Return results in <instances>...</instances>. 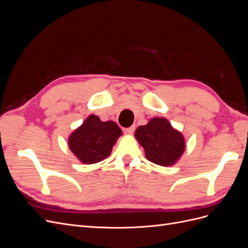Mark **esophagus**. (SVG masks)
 I'll list each match as a JSON object with an SVG mask.
<instances>
[{
	"mask_svg": "<svg viewBox=\"0 0 248 248\" xmlns=\"http://www.w3.org/2000/svg\"><path fill=\"white\" fill-rule=\"evenodd\" d=\"M134 129H136V126H131V127H129V128H125V129H124V132H125L126 134H132L133 131H134Z\"/></svg>",
	"mask_w": 248,
	"mask_h": 248,
	"instance_id": "esophagus-1",
	"label": "esophagus"
}]
</instances>
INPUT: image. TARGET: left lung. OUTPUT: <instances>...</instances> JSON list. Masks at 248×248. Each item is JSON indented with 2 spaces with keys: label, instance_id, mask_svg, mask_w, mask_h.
<instances>
[{
  "label": "left lung",
  "instance_id": "obj_1",
  "mask_svg": "<svg viewBox=\"0 0 248 248\" xmlns=\"http://www.w3.org/2000/svg\"><path fill=\"white\" fill-rule=\"evenodd\" d=\"M134 137L144 148L146 158L161 167L174 166L185 151L183 134L166 118L150 119L146 125L138 127Z\"/></svg>",
  "mask_w": 248,
  "mask_h": 248
}]
</instances>
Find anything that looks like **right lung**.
<instances>
[{
    "label": "right lung",
    "mask_w": 248,
    "mask_h": 248,
    "mask_svg": "<svg viewBox=\"0 0 248 248\" xmlns=\"http://www.w3.org/2000/svg\"><path fill=\"white\" fill-rule=\"evenodd\" d=\"M122 130L114 121L102 122L98 116L90 115L68 138V147L85 164L100 162L109 156Z\"/></svg>",
    "instance_id": "add662e5"
}]
</instances>
